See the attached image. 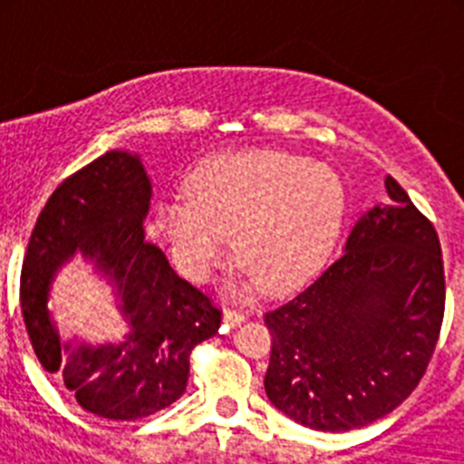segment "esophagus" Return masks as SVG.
Here are the masks:
<instances>
[{
  "label": "esophagus",
  "mask_w": 464,
  "mask_h": 464,
  "mask_svg": "<svg viewBox=\"0 0 464 464\" xmlns=\"http://www.w3.org/2000/svg\"><path fill=\"white\" fill-rule=\"evenodd\" d=\"M223 321L227 323V327H237L246 321V315L237 309H225L223 311Z\"/></svg>",
  "instance_id": "esophagus-1"
}]
</instances>
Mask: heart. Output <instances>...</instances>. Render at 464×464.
Instances as JSON below:
<instances>
[{"label": "heart", "mask_w": 464, "mask_h": 464, "mask_svg": "<svg viewBox=\"0 0 464 464\" xmlns=\"http://www.w3.org/2000/svg\"><path fill=\"white\" fill-rule=\"evenodd\" d=\"M346 188L332 167L281 150H239L192 171L188 197L158 207L160 232L183 276L202 283L220 265L227 237L237 290L304 281L337 239Z\"/></svg>", "instance_id": "heart-1"}]
</instances>
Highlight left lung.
Listing matches in <instances>:
<instances>
[{
  "label": "left lung",
  "instance_id": "1",
  "mask_svg": "<svg viewBox=\"0 0 464 464\" xmlns=\"http://www.w3.org/2000/svg\"><path fill=\"white\" fill-rule=\"evenodd\" d=\"M385 190L391 202L355 220L342 256L265 315L272 332L265 392L318 432H348L400 407L440 339V237L392 176Z\"/></svg>",
  "mask_w": 464,
  "mask_h": 464
}]
</instances>
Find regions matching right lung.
Wrapping results in <instances>:
<instances>
[{
  "label": "right lung",
  "instance_id": "1",
  "mask_svg": "<svg viewBox=\"0 0 464 464\" xmlns=\"http://www.w3.org/2000/svg\"><path fill=\"white\" fill-rule=\"evenodd\" d=\"M150 179L139 153L109 150L57 186L32 229L20 274V306L41 367L85 411L137 420L186 392L190 353L220 327V311L183 281L143 232ZM76 252L111 285L130 332L121 343H64L47 299Z\"/></svg>",
  "mask_w": 464,
  "mask_h": 464
}]
</instances>
